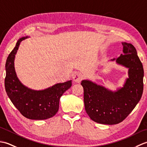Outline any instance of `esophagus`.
I'll return each instance as SVG.
<instances>
[{"label": "esophagus", "instance_id": "34e87169", "mask_svg": "<svg viewBox=\"0 0 147 147\" xmlns=\"http://www.w3.org/2000/svg\"><path fill=\"white\" fill-rule=\"evenodd\" d=\"M82 74L78 73H76L73 76V80L74 82L76 83H80L82 80Z\"/></svg>", "mask_w": 147, "mask_h": 147}]
</instances>
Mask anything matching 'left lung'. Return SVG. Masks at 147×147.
<instances>
[{"label":"left lung","instance_id":"8db88e82","mask_svg":"<svg viewBox=\"0 0 147 147\" xmlns=\"http://www.w3.org/2000/svg\"><path fill=\"white\" fill-rule=\"evenodd\" d=\"M123 52L110 61L128 69L123 87L111 90L90 80H83L85 111L92 120L100 124H116L128 115L141 99L144 71L142 63L131 43L122 42Z\"/></svg>","mask_w":147,"mask_h":147}]
</instances>
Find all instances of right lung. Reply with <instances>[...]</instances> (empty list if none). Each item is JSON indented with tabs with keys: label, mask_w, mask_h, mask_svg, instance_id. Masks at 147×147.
<instances>
[{
	"label": "right lung",
	"mask_w": 147,
	"mask_h": 147,
	"mask_svg": "<svg viewBox=\"0 0 147 147\" xmlns=\"http://www.w3.org/2000/svg\"><path fill=\"white\" fill-rule=\"evenodd\" d=\"M30 37L23 36L19 39L8 56L5 66V88L8 97L23 116L30 119H47L57 112L59 100L72 86V80L40 90L31 89L20 82L15 70V57L21 42Z\"/></svg>",
	"instance_id": "add662e5"
}]
</instances>
